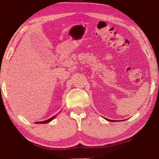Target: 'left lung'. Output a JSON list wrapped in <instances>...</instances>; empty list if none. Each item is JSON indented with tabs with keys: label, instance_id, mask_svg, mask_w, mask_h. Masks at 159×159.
<instances>
[{
	"label": "left lung",
	"instance_id": "left-lung-1",
	"mask_svg": "<svg viewBox=\"0 0 159 159\" xmlns=\"http://www.w3.org/2000/svg\"><path fill=\"white\" fill-rule=\"evenodd\" d=\"M106 119H107V118H106ZM108 121H115L114 120H109V119H107Z\"/></svg>",
	"mask_w": 159,
	"mask_h": 159
}]
</instances>
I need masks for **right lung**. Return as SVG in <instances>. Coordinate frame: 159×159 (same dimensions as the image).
Returning <instances> with one entry per match:
<instances>
[{
    "label": "right lung",
    "mask_w": 159,
    "mask_h": 159,
    "mask_svg": "<svg viewBox=\"0 0 159 159\" xmlns=\"http://www.w3.org/2000/svg\"><path fill=\"white\" fill-rule=\"evenodd\" d=\"M55 116H53V117H52L51 118H50V119L47 120H45V121H37L36 124H46V123H48V122H50V121H52V120L54 119V118H55Z\"/></svg>",
    "instance_id": "add662e5"
}]
</instances>
